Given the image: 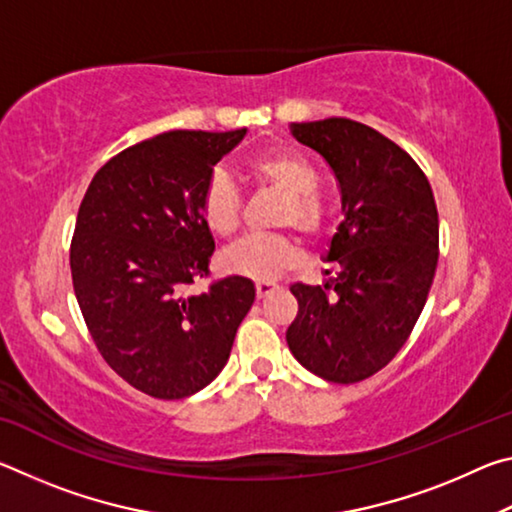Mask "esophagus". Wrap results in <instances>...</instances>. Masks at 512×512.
Segmentation results:
<instances>
[{"label": "esophagus", "mask_w": 512, "mask_h": 512, "mask_svg": "<svg viewBox=\"0 0 512 512\" xmlns=\"http://www.w3.org/2000/svg\"><path fill=\"white\" fill-rule=\"evenodd\" d=\"M255 291H257V298L264 300L268 296H273V293L277 291V287H275V284H271V282H257L255 284Z\"/></svg>", "instance_id": "34e87169"}]
</instances>
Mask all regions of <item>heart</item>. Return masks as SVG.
I'll use <instances>...</instances> for the list:
<instances>
[{"label":"heart","instance_id":"heart-1","mask_svg":"<svg viewBox=\"0 0 512 512\" xmlns=\"http://www.w3.org/2000/svg\"><path fill=\"white\" fill-rule=\"evenodd\" d=\"M255 183L282 196L275 212V225L296 228L307 239L318 237L325 228V205L316 194L320 173L305 155L291 151L266 153L250 164ZM201 214L212 235L228 239L241 223V194L228 173L216 171L207 180L201 196ZM300 248L289 235L248 237L223 250L221 266L230 275L246 277L253 282H275L296 268Z\"/></svg>","mask_w":512,"mask_h":512}]
</instances>
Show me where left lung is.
<instances>
[{"mask_svg":"<svg viewBox=\"0 0 512 512\" xmlns=\"http://www.w3.org/2000/svg\"><path fill=\"white\" fill-rule=\"evenodd\" d=\"M291 135L334 171L343 223L325 284H293V357L334 384L368 379L409 339L438 264V210L427 176L375 128L332 117L291 124ZM329 275V271H325Z\"/></svg>","mask_w":512,"mask_h":512,"instance_id":"8db88e82","label":"left lung"}]
</instances>
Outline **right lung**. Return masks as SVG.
Instances as JSON below:
<instances>
[{"instance_id": "add662e5", "label": "right lung", "mask_w": 512, "mask_h": 512, "mask_svg": "<svg viewBox=\"0 0 512 512\" xmlns=\"http://www.w3.org/2000/svg\"><path fill=\"white\" fill-rule=\"evenodd\" d=\"M246 137L169 131L108 160L92 178L69 250L74 293L108 366L158 400H183L228 363L255 284L207 275L214 237L201 196L216 162Z\"/></svg>"}]
</instances>
